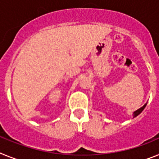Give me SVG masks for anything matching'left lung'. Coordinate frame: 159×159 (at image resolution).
I'll use <instances>...</instances> for the list:
<instances>
[{
	"mask_svg": "<svg viewBox=\"0 0 159 159\" xmlns=\"http://www.w3.org/2000/svg\"><path fill=\"white\" fill-rule=\"evenodd\" d=\"M146 104H145L144 106H143V107H141L140 109H139V110H136V111H134V118H135V117H137L138 115H139V114H140L141 113H142V111H143V110H144V108L145 107H146Z\"/></svg>",
	"mask_w": 159,
	"mask_h": 159,
	"instance_id": "left-lung-1",
	"label": "left lung"
}]
</instances>
